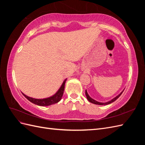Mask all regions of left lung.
<instances>
[{
  "mask_svg": "<svg viewBox=\"0 0 145 145\" xmlns=\"http://www.w3.org/2000/svg\"><path fill=\"white\" fill-rule=\"evenodd\" d=\"M123 92V91L120 94H118V95L117 96V97H116L115 98H114L112 100H111L109 101V102H106V103H101V102H97V101L94 100V99H93L92 98H91V97H89V96L88 94L87 93V91H86V90L85 91V94H86V97H87L88 100L89 102H91V103H92L95 104V105H106L110 104V103H112V102H114L115 100H116L118 97H120V96L121 95V94H122Z\"/></svg>",
  "mask_w": 145,
  "mask_h": 145,
  "instance_id": "8db88e82",
  "label": "left lung"
}]
</instances>
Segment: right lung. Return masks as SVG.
Listing matches in <instances>:
<instances>
[{
	"label": "right lung",
	"instance_id": "obj_1",
	"mask_svg": "<svg viewBox=\"0 0 145 145\" xmlns=\"http://www.w3.org/2000/svg\"><path fill=\"white\" fill-rule=\"evenodd\" d=\"M66 81H67V79L65 80V81L63 83V84L60 88V89H59V91L57 92V93L56 94H54L53 96H52V97H49V98L44 99H36L29 97H28V96H27L23 93H22V94L29 101H30L31 103H33L34 104H36V105H39V106H49V105L58 103L61 100V99H62V95L63 94V91L65 89V85Z\"/></svg>",
	"mask_w": 145,
	"mask_h": 145
}]
</instances>
